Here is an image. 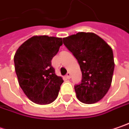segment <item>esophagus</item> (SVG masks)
I'll return each mask as SVG.
<instances>
[{
	"instance_id": "1",
	"label": "esophagus",
	"mask_w": 129,
	"mask_h": 129,
	"mask_svg": "<svg viewBox=\"0 0 129 129\" xmlns=\"http://www.w3.org/2000/svg\"><path fill=\"white\" fill-rule=\"evenodd\" d=\"M66 79L69 80V79L71 78V74H70L69 72H68V73H67V74L66 75Z\"/></svg>"
}]
</instances>
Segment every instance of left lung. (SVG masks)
Wrapping results in <instances>:
<instances>
[{"instance_id": "left-lung-1", "label": "left lung", "mask_w": 129, "mask_h": 129, "mask_svg": "<svg viewBox=\"0 0 129 129\" xmlns=\"http://www.w3.org/2000/svg\"><path fill=\"white\" fill-rule=\"evenodd\" d=\"M63 42L77 60L82 74L81 83L74 86L77 99L87 104L98 102L111 86L115 68L112 49L93 33H77Z\"/></svg>"}]
</instances>
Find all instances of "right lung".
Returning <instances> with one entry per match:
<instances>
[{
  "mask_svg": "<svg viewBox=\"0 0 129 129\" xmlns=\"http://www.w3.org/2000/svg\"><path fill=\"white\" fill-rule=\"evenodd\" d=\"M62 44L61 38L35 36L17 50L14 62L19 85L33 102L48 104L57 97L63 80L55 74L51 60Z\"/></svg>",
  "mask_w": 129,
  "mask_h": 129,
  "instance_id": "1",
  "label": "right lung"
}]
</instances>
